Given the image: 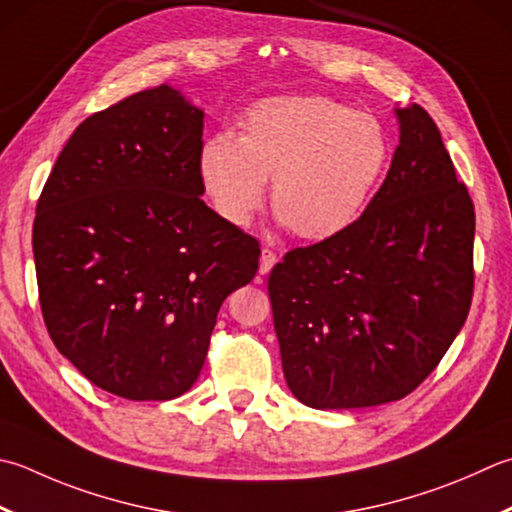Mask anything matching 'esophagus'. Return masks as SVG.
I'll list each match as a JSON object with an SVG mask.
<instances>
[{
    "mask_svg": "<svg viewBox=\"0 0 512 512\" xmlns=\"http://www.w3.org/2000/svg\"><path fill=\"white\" fill-rule=\"evenodd\" d=\"M275 264H277V255L273 250L262 248V257H259V275H268Z\"/></svg>",
    "mask_w": 512,
    "mask_h": 512,
    "instance_id": "esophagus-1",
    "label": "esophagus"
}]
</instances>
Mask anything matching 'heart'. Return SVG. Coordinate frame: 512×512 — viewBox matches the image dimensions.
<instances>
[{
  "mask_svg": "<svg viewBox=\"0 0 512 512\" xmlns=\"http://www.w3.org/2000/svg\"><path fill=\"white\" fill-rule=\"evenodd\" d=\"M384 126L328 97H270L250 106L239 137L202 144L199 179L215 213L244 228L264 206L273 179L279 222L310 242L353 226L388 164Z\"/></svg>",
  "mask_w": 512,
  "mask_h": 512,
  "instance_id": "heart-1",
  "label": "heart"
}]
</instances>
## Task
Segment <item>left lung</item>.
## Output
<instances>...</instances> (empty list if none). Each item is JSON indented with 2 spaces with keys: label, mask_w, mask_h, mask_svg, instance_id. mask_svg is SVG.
Instances as JSON below:
<instances>
[{
  "label": "left lung",
  "mask_w": 512,
  "mask_h": 512,
  "mask_svg": "<svg viewBox=\"0 0 512 512\" xmlns=\"http://www.w3.org/2000/svg\"><path fill=\"white\" fill-rule=\"evenodd\" d=\"M395 113L399 146L362 217L270 270L286 384L310 408H368L413 393L473 302V199L433 117L419 104Z\"/></svg>",
  "instance_id": "8db88e82"
}]
</instances>
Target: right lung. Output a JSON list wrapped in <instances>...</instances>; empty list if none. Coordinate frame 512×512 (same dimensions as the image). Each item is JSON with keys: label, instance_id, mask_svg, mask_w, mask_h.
Returning <instances> with one entry per match:
<instances>
[{"label": "right lung", "instance_id": "1", "mask_svg": "<svg viewBox=\"0 0 512 512\" xmlns=\"http://www.w3.org/2000/svg\"><path fill=\"white\" fill-rule=\"evenodd\" d=\"M204 113L166 84L75 128L39 195V306L59 353L133 402L184 395L219 306L259 268V244L204 204Z\"/></svg>", "mask_w": 512, "mask_h": 512}]
</instances>
